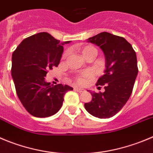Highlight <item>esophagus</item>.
<instances>
[{"label": "esophagus", "mask_w": 153, "mask_h": 153, "mask_svg": "<svg viewBox=\"0 0 153 153\" xmlns=\"http://www.w3.org/2000/svg\"><path fill=\"white\" fill-rule=\"evenodd\" d=\"M74 90H75V91H78V92H84V91H85V89H84V88H77V87L74 88Z\"/></svg>", "instance_id": "34e87169"}]
</instances>
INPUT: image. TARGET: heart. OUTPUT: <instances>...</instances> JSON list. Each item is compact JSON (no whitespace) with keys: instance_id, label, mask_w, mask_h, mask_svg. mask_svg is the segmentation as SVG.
Wrapping results in <instances>:
<instances>
[{"instance_id":"heart-1","label":"heart","mask_w":153,"mask_h":153,"mask_svg":"<svg viewBox=\"0 0 153 153\" xmlns=\"http://www.w3.org/2000/svg\"><path fill=\"white\" fill-rule=\"evenodd\" d=\"M94 50H96V49L94 47V46H85V47L82 48L81 52H82L84 57L85 58L87 56H88V53H90L91 51H94ZM67 55H68V52H65V53L63 55V58H65ZM91 76H91V74H90V73H85V74H83L82 75H80L76 77V82H77L79 84H80V85H84V84L86 83L87 81H88V79H91Z\"/></svg>"}]
</instances>
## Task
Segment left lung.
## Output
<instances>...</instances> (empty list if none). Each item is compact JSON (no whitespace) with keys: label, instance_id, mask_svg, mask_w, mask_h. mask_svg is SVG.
<instances>
[{"label":"left lung","instance_id":"1","mask_svg":"<svg viewBox=\"0 0 153 153\" xmlns=\"http://www.w3.org/2000/svg\"><path fill=\"white\" fill-rule=\"evenodd\" d=\"M88 42L104 52L106 70L97 82L104 85V92L90 91L92 99L84 104L88 113L100 119L115 116L128 101L138 73L136 52L124 38L108 32L90 37Z\"/></svg>","mask_w":153,"mask_h":153}]
</instances>
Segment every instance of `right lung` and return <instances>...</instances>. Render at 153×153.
<instances>
[{
  "label": "right lung",
  "mask_w": 153,
  "mask_h": 153,
  "mask_svg": "<svg viewBox=\"0 0 153 153\" xmlns=\"http://www.w3.org/2000/svg\"><path fill=\"white\" fill-rule=\"evenodd\" d=\"M46 32H40L21 42L12 56V76L19 99L35 117H49L61 109L64 96L73 90L68 85H50L45 81L48 71L58 67L63 45Z\"/></svg>",
  "instance_id": "add662e5"
}]
</instances>
